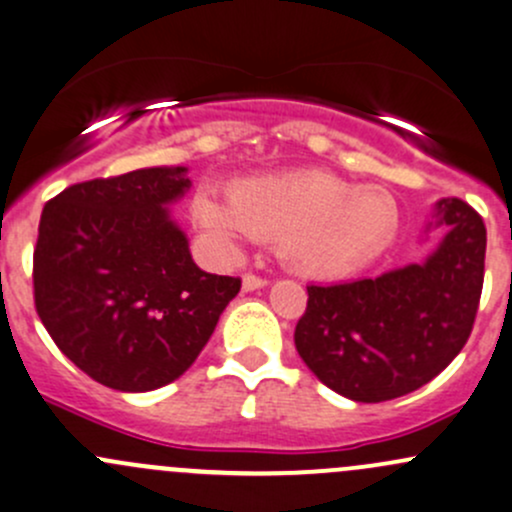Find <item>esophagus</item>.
<instances>
[{
    "label": "esophagus",
    "instance_id": "34e87169",
    "mask_svg": "<svg viewBox=\"0 0 512 512\" xmlns=\"http://www.w3.org/2000/svg\"><path fill=\"white\" fill-rule=\"evenodd\" d=\"M262 287H267L265 277H260V274H252V272L242 274V289H245V292H255V289H262Z\"/></svg>",
    "mask_w": 512,
    "mask_h": 512
}]
</instances>
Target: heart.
Listing matches in <instances>:
<instances>
[{
    "label": "heart",
    "mask_w": 512,
    "mask_h": 512,
    "mask_svg": "<svg viewBox=\"0 0 512 512\" xmlns=\"http://www.w3.org/2000/svg\"><path fill=\"white\" fill-rule=\"evenodd\" d=\"M193 218L228 250L240 240H277L279 257L316 279L363 270L400 230V208L385 188L355 186L321 169L240 179L228 196L201 191Z\"/></svg>",
    "instance_id": "b5f03b06"
}]
</instances>
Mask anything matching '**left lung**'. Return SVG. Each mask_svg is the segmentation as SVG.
Segmentation results:
<instances>
[{
  "label": "left lung",
  "instance_id": "8db88e82",
  "mask_svg": "<svg viewBox=\"0 0 512 512\" xmlns=\"http://www.w3.org/2000/svg\"><path fill=\"white\" fill-rule=\"evenodd\" d=\"M434 215L444 240L419 265L306 287L294 343L311 373L348 400L407 395L437 378L469 341L483 289L486 225L461 198L439 201Z\"/></svg>",
  "mask_w": 512,
  "mask_h": 512
}]
</instances>
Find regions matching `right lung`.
Here are the masks:
<instances>
[{"mask_svg":"<svg viewBox=\"0 0 512 512\" xmlns=\"http://www.w3.org/2000/svg\"><path fill=\"white\" fill-rule=\"evenodd\" d=\"M184 166L68 186L43 206L34 304L61 353L100 385L147 392L184 375L240 277L203 272L166 203Z\"/></svg>","mask_w":512,"mask_h":512,"instance_id":"obj_1","label":"right lung"}]
</instances>
